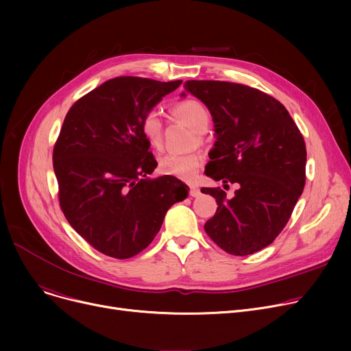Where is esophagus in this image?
Returning a JSON list of instances; mask_svg holds the SVG:
<instances>
[{
  "instance_id": "esophagus-1",
  "label": "esophagus",
  "mask_w": 351,
  "mask_h": 351,
  "mask_svg": "<svg viewBox=\"0 0 351 351\" xmlns=\"http://www.w3.org/2000/svg\"><path fill=\"white\" fill-rule=\"evenodd\" d=\"M189 189H191V196L192 197H197L200 195L199 186L196 185V183H189Z\"/></svg>"
}]
</instances>
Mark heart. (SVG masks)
I'll use <instances>...</instances> for the list:
<instances>
[{
  "label": "heart",
  "instance_id": "heart-1",
  "mask_svg": "<svg viewBox=\"0 0 351 351\" xmlns=\"http://www.w3.org/2000/svg\"><path fill=\"white\" fill-rule=\"evenodd\" d=\"M175 114L185 121L191 128H193L197 132H205L210 115L208 109L200 102L195 99H186L176 104L173 108ZM141 134L145 138L151 147L159 151L162 149L163 143V121L160 110L158 108H152L141 119ZM202 163V156L197 152L185 154V155H176L168 154L163 155L159 159L158 171L160 175L173 176L182 180H192L195 179Z\"/></svg>",
  "mask_w": 351,
  "mask_h": 351
}]
</instances>
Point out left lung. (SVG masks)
<instances>
[{"instance_id": "left-lung-1", "label": "left lung", "mask_w": 351, "mask_h": 351, "mask_svg": "<svg viewBox=\"0 0 351 351\" xmlns=\"http://www.w3.org/2000/svg\"><path fill=\"white\" fill-rule=\"evenodd\" d=\"M183 86L213 118L216 142L206 176L239 183L230 199L220 188H202L217 202L205 230L230 254L259 252L285 229L303 192V135L287 109L259 89L225 81H186Z\"/></svg>"}]
</instances>
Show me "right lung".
Returning <instances> with one entry per match:
<instances>
[{"label": "right lung", "mask_w": 351, "mask_h": 351, "mask_svg": "<svg viewBox=\"0 0 351 351\" xmlns=\"http://www.w3.org/2000/svg\"><path fill=\"white\" fill-rule=\"evenodd\" d=\"M182 81L117 77L71 106L53 146L60 206L98 252L129 259L149 246L168 209L186 199L173 176L147 178L158 166L141 119Z\"/></svg>", "instance_id": "1"}]
</instances>
